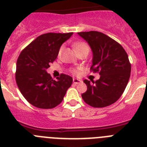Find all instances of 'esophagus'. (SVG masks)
<instances>
[{
	"label": "esophagus",
	"mask_w": 147,
	"mask_h": 147,
	"mask_svg": "<svg viewBox=\"0 0 147 147\" xmlns=\"http://www.w3.org/2000/svg\"><path fill=\"white\" fill-rule=\"evenodd\" d=\"M80 82H82L81 80H77V79H74V80H73V83H74V85H77V84H80Z\"/></svg>",
	"instance_id": "obj_1"
}]
</instances>
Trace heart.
Here are the masks:
<instances>
[{"label":"heart","mask_w":147,"mask_h":147,"mask_svg":"<svg viewBox=\"0 0 147 147\" xmlns=\"http://www.w3.org/2000/svg\"><path fill=\"white\" fill-rule=\"evenodd\" d=\"M74 47L75 50H76V51L78 54L80 52H81V51H90L89 45L85 42H76V43L74 44ZM62 51H63V46H61L59 49V51H58V56H59V57H60L61 54H62ZM70 71L74 75H76L79 74V70L76 69V68H71V69L70 70Z\"/></svg>","instance_id":"1"}]
</instances>
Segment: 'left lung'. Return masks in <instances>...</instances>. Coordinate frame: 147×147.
<instances>
[{
  "label": "left lung",
  "mask_w": 147,
  "mask_h": 147,
  "mask_svg": "<svg viewBox=\"0 0 147 147\" xmlns=\"http://www.w3.org/2000/svg\"><path fill=\"white\" fill-rule=\"evenodd\" d=\"M93 51L90 71L100 78L90 82L84 80L87 91L82 94L85 103L93 107H105L115 103L127 86L131 72L128 55L121 45L107 35L96 32H78Z\"/></svg>",
  "instance_id": "1"
}]
</instances>
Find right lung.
<instances>
[{
	"label": "right lung",
	"mask_w": 147,
	"mask_h": 147,
	"mask_svg": "<svg viewBox=\"0 0 147 147\" xmlns=\"http://www.w3.org/2000/svg\"><path fill=\"white\" fill-rule=\"evenodd\" d=\"M69 33L40 35L23 49L17 60L15 80L24 98L38 108L51 109L62 102L73 78L61 74L54 80L45 70L57 59L62 44L71 37Z\"/></svg>",
	"instance_id": "right-lung-1"
}]
</instances>
